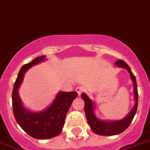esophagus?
Instances as JSON below:
<instances>
[{
	"mask_svg": "<svg viewBox=\"0 0 150 150\" xmlns=\"http://www.w3.org/2000/svg\"><path fill=\"white\" fill-rule=\"evenodd\" d=\"M75 91H77V93H79V95H80L81 93L85 91V89H84V87H82V86H79V87H77L76 89H75Z\"/></svg>",
	"mask_w": 150,
	"mask_h": 150,
	"instance_id": "esophagus-1",
	"label": "esophagus"
}]
</instances>
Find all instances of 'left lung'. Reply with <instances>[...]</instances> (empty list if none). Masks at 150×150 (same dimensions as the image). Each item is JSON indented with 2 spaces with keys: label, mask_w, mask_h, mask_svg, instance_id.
Returning <instances> with one entry per match:
<instances>
[{
  "label": "left lung",
  "mask_w": 150,
  "mask_h": 150,
  "mask_svg": "<svg viewBox=\"0 0 150 150\" xmlns=\"http://www.w3.org/2000/svg\"><path fill=\"white\" fill-rule=\"evenodd\" d=\"M115 64L118 67L126 69L130 73L132 81L134 83L135 105L133 107L132 110L128 113V115L125 118L122 119V120L115 121V122H105V121L99 120L98 118H97V117L95 116L94 112H93V103L92 100L88 98V97L85 93H81V98L84 101V112H85L87 121H88V125L91 127V129L95 134L102 135V136H111V135L118 134L123 132L124 131H125L131 125L133 118L136 114L137 110L138 92L135 76L131 71V68L125 61L122 60V59H118L115 62Z\"/></svg>",
  "instance_id": "left-lung-1"
}]
</instances>
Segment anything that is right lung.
<instances>
[{"mask_svg": "<svg viewBox=\"0 0 150 150\" xmlns=\"http://www.w3.org/2000/svg\"><path fill=\"white\" fill-rule=\"evenodd\" d=\"M44 59L45 56H41L22 66L14 83L12 93L13 112L16 121L29 136L39 140L50 139L60 134L66 114L72 101L78 96L75 91L59 92L50 107L40 112H32L23 108L18 89L23 82L24 74L29 68Z\"/></svg>", "mask_w": 150, "mask_h": 150, "instance_id": "add662e5", "label": "right lung"}]
</instances>
